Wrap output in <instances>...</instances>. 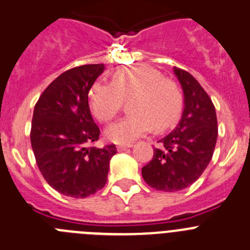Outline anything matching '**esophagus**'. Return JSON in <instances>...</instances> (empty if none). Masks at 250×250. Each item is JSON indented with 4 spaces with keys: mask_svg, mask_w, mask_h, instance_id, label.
<instances>
[{
    "mask_svg": "<svg viewBox=\"0 0 250 250\" xmlns=\"http://www.w3.org/2000/svg\"><path fill=\"white\" fill-rule=\"evenodd\" d=\"M132 146H133L132 143H128V144H118V146H117V150H118V151H122V150H125V149H127V148H132Z\"/></svg>",
    "mask_w": 250,
    "mask_h": 250,
    "instance_id": "34e87169",
    "label": "esophagus"
}]
</instances>
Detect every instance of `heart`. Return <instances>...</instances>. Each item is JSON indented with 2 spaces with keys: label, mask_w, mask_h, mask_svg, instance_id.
Returning <instances> with one entry per match:
<instances>
[{
  "label": "heart",
  "mask_w": 250,
  "mask_h": 250,
  "mask_svg": "<svg viewBox=\"0 0 250 250\" xmlns=\"http://www.w3.org/2000/svg\"><path fill=\"white\" fill-rule=\"evenodd\" d=\"M130 101V116L109 125L106 136L116 143H128L150 132L163 130L178 121L183 96L174 81L164 79L148 66L120 69L112 75V83L96 81L90 88V107L101 122H109Z\"/></svg>",
  "instance_id": "obj_1"
}]
</instances>
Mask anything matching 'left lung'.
<instances>
[{
	"label": "left lung",
	"mask_w": 250,
	"mask_h": 250,
	"mask_svg": "<svg viewBox=\"0 0 250 250\" xmlns=\"http://www.w3.org/2000/svg\"><path fill=\"white\" fill-rule=\"evenodd\" d=\"M184 92V112L179 125L160 139L153 159L142 175L150 188L174 192L192 185L209 164L216 146V109L206 91L190 72L174 67Z\"/></svg>",
	"instance_id": "1"
}]
</instances>
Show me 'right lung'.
<instances>
[{"label":"right lung","mask_w":250,"mask_h":250,"mask_svg":"<svg viewBox=\"0 0 250 250\" xmlns=\"http://www.w3.org/2000/svg\"><path fill=\"white\" fill-rule=\"evenodd\" d=\"M104 70V64L72 67L58 76L34 107L30 143L46 183L60 193L85 199L107 183L114 144L88 146L100 128L88 107V91Z\"/></svg>","instance_id":"right-lung-1"}]
</instances>
